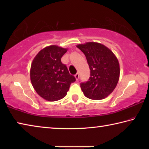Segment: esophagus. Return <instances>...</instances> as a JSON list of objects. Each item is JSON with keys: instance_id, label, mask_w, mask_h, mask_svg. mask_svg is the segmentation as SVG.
<instances>
[{"instance_id": "obj_1", "label": "esophagus", "mask_w": 149, "mask_h": 149, "mask_svg": "<svg viewBox=\"0 0 149 149\" xmlns=\"http://www.w3.org/2000/svg\"><path fill=\"white\" fill-rule=\"evenodd\" d=\"M75 79H76V80L79 79V73H77V74L75 75Z\"/></svg>"}]
</instances>
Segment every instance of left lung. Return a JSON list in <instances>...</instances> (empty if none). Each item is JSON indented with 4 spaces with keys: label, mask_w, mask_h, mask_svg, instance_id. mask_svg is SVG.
Returning <instances> with one entry per match:
<instances>
[{
    "label": "left lung",
    "mask_w": 149,
    "mask_h": 149,
    "mask_svg": "<svg viewBox=\"0 0 149 149\" xmlns=\"http://www.w3.org/2000/svg\"><path fill=\"white\" fill-rule=\"evenodd\" d=\"M77 47L84 52L90 69V77L81 83L84 94L92 100L107 97L116 87L120 77V65L112 50L95 42L79 44Z\"/></svg>",
    "instance_id": "obj_1"
}]
</instances>
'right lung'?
<instances>
[{
	"label": "right lung",
	"mask_w": 149,
	"mask_h": 149,
	"mask_svg": "<svg viewBox=\"0 0 149 149\" xmlns=\"http://www.w3.org/2000/svg\"><path fill=\"white\" fill-rule=\"evenodd\" d=\"M67 50L50 45L40 50L31 63L30 79L33 87L40 97L48 101L63 99L70 85L75 81L66 65L61 62V58Z\"/></svg>",
	"instance_id": "add662e5"
}]
</instances>
